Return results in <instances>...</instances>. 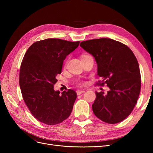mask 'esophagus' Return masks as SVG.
I'll use <instances>...</instances> for the list:
<instances>
[{"label": "esophagus", "instance_id": "esophagus-1", "mask_svg": "<svg viewBox=\"0 0 153 153\" xmlns=\"http://www.w3.org/2000/svg\"><path fill=\"white\" fill-rule=\"evenodd\" d=\"M84 92H85L84 90H78V91H76V94H77V95H80L82 93H84Z\"/></svg>", "mask_w": 153, "mask_h": 153}]
</instances>
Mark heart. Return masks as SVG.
Returning a JSON list of instances; mask_svg holds the SVG:
<instances>
[{
	"instance_id": "b5f03b06",
	"label": "heart",
	"mask_w": 153,
	"mask_h": 153,
	"mask_svg": "<svg viewBox=\"0 0 153 153\" xmlns=\"http://www.w3.org/2000/svg\"><path fill=\"white\" fill-rule=\"evenodd\" d=\"M78 85H83V84H82V83L81 82H78Z\"/></svg>"
}]
</instances>
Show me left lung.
Returning a JSON list of instances; mask_svg holds the SVG:
<instances>
[{"label":"left lung","mask_w":153,"mask_h":153,"mask_svg":"<svg viewBox=\"0 0 153 153\" xmlns=\"http://www.w3.org/2000/svg\"><path fill=\"white\" fill-rule=\"evenodd\" d=\"M80 45L96 60L98 75L102 78L96 84H106L110 89L106 94L96 92L92 105L94 115L108 124L123 121L131 113L140 94L141 76L136 57L128 46L109 38L87 40Z\"/></svg>","instance_id":"left-lung-1"}]
</instances>
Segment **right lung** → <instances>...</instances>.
Instances as JSON below:
<instances>
[{
	"mask_svg": "<svg viewBox=\"0 0 153 153\" xmlns=\"http://www.w3.org/2000/svg\"><path fill=\"white\" fill-rule=\"evenodd\" d=\"M79 43L55 38L36 41L22 60L19 84L23 99L33 116L45 124L61 123L72 112L76 92L68 89L60 94L53 85L66 56Z\"/></svg>",
	"mask_w": 153,
	"mask_h": 153,
	"instance_id": "add662e5",
	"label": "right lung"
}]
</instances>
